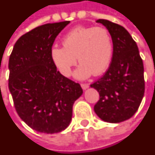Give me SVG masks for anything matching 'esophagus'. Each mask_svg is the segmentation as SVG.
Instances as JSON below:
<instances>
[{"label": "esophagus", "mask_w": 155, "mask_h": 155, "mask_svg": "<svg viewBox=\"0 0 155 155\" xmlns=\"http://www.w3.org/2000/svg\"><path fill=\"white\" fill-rule=\"evenodd\" d=\"M81 85L83 90H86V89L89 87V84H85V83H83V84H81Z\"/></svg>", "instance_id": "obj_1"}]
</instances>
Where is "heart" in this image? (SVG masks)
Returning a JSON list of instances; mask_svg holds the SVG:
<instances>
[{
	"label": "heart",
	"mask_w": 155,
	"mask_h": 155,
	"mask_svg": "<svg viewBox=\"0 0 155 155\" xmlns=\"http://www.w3.org/2000/svg\"><path fill=\"white\" fill-rule=\"evenodd\" d=\"M63 46L52 47V61L63 75L70 76L78 58L81 64L74 72V77L79 80H85L93 73L105 72L113 54L111 33L102 27L74 28L63 38Z\"/></svg>",
	"instance_id": "obj_1"
}]
</instances>
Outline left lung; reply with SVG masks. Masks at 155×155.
I'll list each match as a JSON object with an SVG mask.
<instances>
[{"instance_id":"obj_1","label":"left lung","mask_w":155,"mask_h":155,"mask_svg":"<svg viewBox=\"0 0 155 155\" xmlns=\"http://www.w3.org/2000/svg\"><path fill=\"white\" fill-rule=\"evenodd\" d=\"M96 22L111 33L113 54L107 72L91 85L100 95L94 111L105 122L118 123L132 117L143 100V64L136 42L123 27L105 19Z\"/></svg>"}]
</instances>
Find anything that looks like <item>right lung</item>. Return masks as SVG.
<instances>
[{"instance_id":"obj_1","label":"right lung","mask_w":155,"mask_h":155,"mask_svg":"<svg viewBox=\"0 0 155 155\" xmlns=\"http://www.w3.org/2000/svg\"><path fill=\"white\" fill-rule=\"evenodd\" d=\"M70 21L47 23L25 33L10 55L8 87L21 119L33 130L55 134L72 118L73 105L82 95L79 83L59 73L50 50Z\"/></svg>"}]
</instances>
